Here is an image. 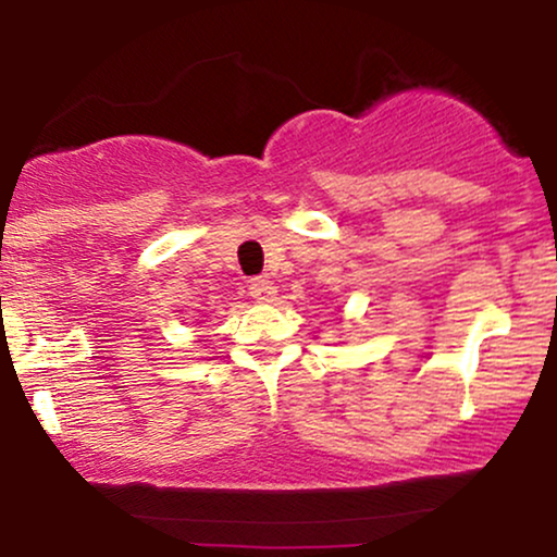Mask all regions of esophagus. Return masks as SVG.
Segmentation results:
<instances>
[{
  "mask_svg": "<svg viewBox=\"0 0 557 557\" xmlns=\"http://www.w3.org/2000/svg\"><path fill=\"white\" fill-rule=\"evenodd\" d=\"M248 293H251V298L257 300V304H272L274 296H277V287H274L272 280L253 277L251 285H248Z\"/></svg>",
  "mask_w": 557,
  "mask_h": 557,
  "instance_id": "34e87169",
  "label": "esophagus"
}]
</instances>
